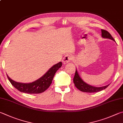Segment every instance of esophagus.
Segmentation results:
<instances>
[{"mask_svg": "<svg viewBox=\"0 0 123 123\" xmlns=\"http://www.w3.org/2000/svg\"><path fill=\"white\" fill-rule=\"evenodd\" d=\"M72 59H73V57L71 55H66L64 56V57L63 59V60H62V61H63V64H65L69 63V62L70 61V60H72Z\"/></svg>", "mask_w": 123, "mask_h": 123, "instance_id": "34e87169", "label": "esophagus"}]
</instances>
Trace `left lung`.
I'll return each instance as SVG.
<instances>
[{
	"label": "left lung",
	"instance_id": "obj_1",
	"mask_svg": "<svg viewBox=\"0 0 123 123\" xmlns=\"http://www.w3.org/2000/svg\"><path fill=\"white\" fill-rule=\"evenodd\" d=\"M101 31H102V37L103 38L110 39H111L113 40L114 42H115L114 39L109 32L103 29L101 30ZM74 83L75 85V86L79 90H80V91L82 92H89V93L99 92L103 90L106 89L109 85V84L102 87H95L88 84L86 83L85 81H84L83 79L81 78V77L79 76L77 69L76 70V73H75L74 77Z\"/></svg>",
	"mask_w": 123,
	"mask_h": 123
}]
</instances>
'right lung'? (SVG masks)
<instances>
[{
	"mask_svg": "<svg viewBox=\"0 0 123 123\" xmlns=\"http://www.w3.org/2000/svg\"><path fill=\"white\" fill-rule=\"evenodd\" d=\"M62 66V63L54 65L42 77L37 80L30 83H19L13 80L7 74L8 79L11 84L19 91L30 94H38L44 92L49 87L55 72Z\"/></svg>",
	"mask_w": 123,
	"mask_h": 123,
	"instance_id": "obj_1",
	"label": "right lung"
}]
</instances>
